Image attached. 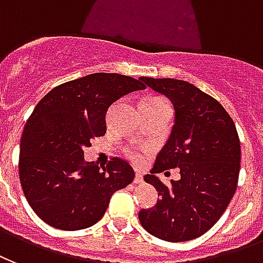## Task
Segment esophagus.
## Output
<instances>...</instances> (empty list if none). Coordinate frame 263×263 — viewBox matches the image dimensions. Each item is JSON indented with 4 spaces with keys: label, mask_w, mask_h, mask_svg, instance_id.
I'll return each instance as SVG.
<instances>
[{
    "label": "esophagus",
    "mask_w": 263,
    "mask_h": 263,
    "mask_svg": "<svg viewBox=\"0 0 263 263\" xmlns=\"http://www.w3.org/2000/svg\"><path fill=\"white\" fill-rule=\"evenodd\" d=\"M143 182V175L141 174H136L134 176V183H141Z\"/></svg>",
    "instance_id": "obj_1"
}]
</instances>
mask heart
<instances>
[{
	"instance_id": "b5f03b06",
	"label": "heart",
	"mask_w": 263,
	"mask_h": 263,
	"mask_svg": "<svg viewBox=\"0 0 263 263\" xmlns=\"http://www.w3.org/2000/svg\"><path fill=\"white\" fill-rule=\"evenodd\" d=\"M165 99H162V98H148V99H145L144 102L143 103H160V102H164ZM132 160L136 161V162H139L140 161V157L137 154H134V153H132Z\"/></svg>"
}]
</instances>
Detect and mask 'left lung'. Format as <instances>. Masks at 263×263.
<instances>
[{
	"label": "left lung",
	"instance_id": "left-lung-1",
	"mask_svg": "<svg viewBox=\"0 0 263 263\" xmlns=\"http://www.w3.org/2000/svg\"><path fill=\"white\" fill-rule=\"evenodd\" d=\"M140 80L171 99L175 124L144 181L160 200L139 220L157 238L182 242L200 237L221 217L237 191L241 145L235 124L221 103L192 84L174 78ZM179 167L181 179L166 187L155 173Z\"/></svg>",
	"mask_w": 263,
	"mask_h": 263
}]
</instances>
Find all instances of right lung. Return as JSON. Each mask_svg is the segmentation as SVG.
Masks as SVG:
<instances>
[{
	"mask_svg": "<svg viewBox=\"0 0 263 263\" xmlns=\"http://www.w3.org/2000/svg\"><path fill=\"white\" fill-rule=\"evenodd\" d=\"M144 88L132 77L95 72L53 88L36 105L21 139L19 179L45 223L67 231L91 227L113 193L133 182L127 161L112 158L99 170L84 160V148L106 133L109 106Z\"/></svg>",
	"mask_w": 263,
	"mask_h": 263,
	"instance_id": "add662e5",
	"label": "right lung"
}]
</instances>
